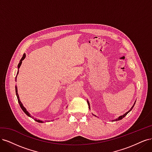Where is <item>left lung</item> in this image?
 I'll return each mask as SVG.
<instances>
[{"mask_svg": "<svg viewBox=\"0 0 152 152\" xmlns=\"http://www.w3.org/2000/svg\"><path fill=\"white\" fill-rule=\"evenodd\" d=\"M87 104H88V105H89V108L90 109V104H89V102H88V100H87ZM135 103H136V102H134V105L132 106V107H131V108L129 110V111H128L127 112H126V113H124V115H121V116H120V117H118L117 118L115 119V120H113V121H119V120H121V119H122V118H123L124 117H126V116L127 115V114L129 112H131V110H132V108L134 107V104H135ZM93 115H94V116H95V117H96V115H94V114H93Z\"/></svg>", "mask_w": 152, "mask_h": 152, "instance_id": "8db88e82", "label": "left lung"}]
</instances>
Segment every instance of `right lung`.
Wrapping results in <instances>:
<instances>
[{
  "label": "right lung",
  "instance_id": "obj_1",
  "mask_svg": "<svg viewBox=\"0 0 152 152\" xmlns=\"http://www.w3.org/2000/svg\"><path fill=\"white\" fill-rule=\"evenodd\" d=\"M25 57H26V54L24 53V54H23V57L21 58V60H20V61L19 64H18V69L20 68V66H21V63H22V61L23 60V59L25 58ZM18 72H17L16 77V78H15V80H16V78H17V75H18ZM15 90H16V96H17V98H18V103H19V104H20V106L21 108L22 109L23 111V112H25V113L26 115H28V117H32V118H33V117H31V116L30 115V114L28 113V111H27L26 109L23 107V105L22 103L20 102V99L19 95H18V89H17V86H15ZM35 121H36L37 122H41V123L43 122L42 121L37 120V119H35Z\"/></svg>",
  "mask_w": 152,
  "mask_h": 152
}]
</instances>
